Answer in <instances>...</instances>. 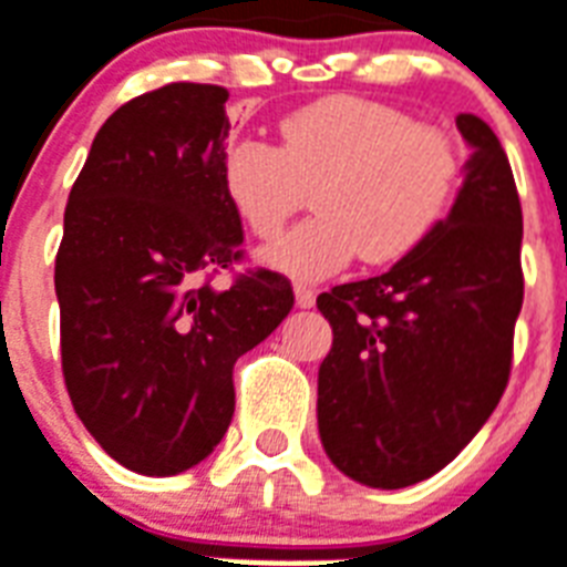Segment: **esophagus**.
I'll return each mask as SVG.
<instances>
[{
    "instance_id": "1",
    "label": "esophagus",
    "mask_w": 567,
    "mask_h": 567,
    "mask_svg": "<svg viewBox=\"0 0 567 567\" xmlns=\"http://www.w3.org/2000/svg\"><path fill=\"white\" fill-rule=\"evenodd\" d=\"M293 297H297L299 308H311L315 306L317 293L311 291V288H306V285H297V288H293Z\"/></svg>"
}]
</instances>
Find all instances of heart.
I'll return each instance as SVG.
<instances>
[{"instance_id": "b5f03b06", "label": "heart", "mask_w": 567, "mask_h": 567, "mask_svg": "<svg viewBox=\"0 0 567 567\" xmlns=\"http://www.w3.org/2000/svg\"><path fill=\"white\" fill-rule=\"evenodd\" d=\"M460 177L454 136L358 95L293 110L279 122V148L236 140L218 163L227 204L261 241L282 233L311 188L315 215L261 252L299 282L338 274L355 256L370 265L408 256L445 218Z\"/></svg>"}]
</instances>
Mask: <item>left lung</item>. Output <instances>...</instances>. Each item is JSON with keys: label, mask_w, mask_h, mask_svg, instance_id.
Listing matches in <instances>:
<instances>
[{"label": "left lung", "mask_w": 567, "mask_h": 567, "mask_svg": "<svg viewBox=\"0 0 567 567\" xmlns=\"http://www.w3.org/2000/svg\"><path fill=\"white\" fill-rule=\"evenodd\" d=\"M472 148L449 218L388 274L317 297L334 340L317 375L329 460L372 489L445 468L492 416L524 299L522 204L498 136L460 113Z\"/></svg>", "instance_id": "left-lung-1"}]
</instances>
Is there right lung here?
I'll return each mask as SVG.
<instances>
[{"mask_svg": "<svg viewBox=\"0 0 567 567\" xmlns=\"http://www.w3.org/2000/svg\"><path fill=\"white\" fill-rule=\"evenodd\" d=\"M229 92L168 84L101 124L69 192L54 259L60 358L72 408L131 472L179 475L224 440L233 367L293 308L274 270L241 259V218L220 192Z\"/></svg>", "mask_w": 567, "mask_h": 567, "instance_id": "obj_1", "label": "right lung"}]
</instances>
